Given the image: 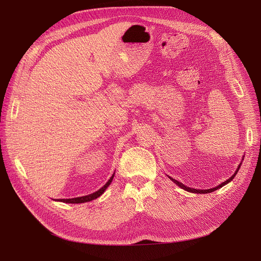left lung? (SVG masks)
<instances>
[{
  "label": "left lung",
  "instance_id": "1",
  "mask_svg": "<svg viewBox=\"0 0 261 261\" xmlns=\"http://www.w3.org/2000/svg\"><path fill=\"white\" fill-rule=\"evenodd\" d=\"M239 168H240V165L238 166V169L236 170V172L232 174L228 180H226L225 182H223V183H221L220 185L219 186H217V187H215V188H211V189H195V188H190V187H187V186H185L184 184H182L181 182H177L176 180H173L172 177H170V179L177 185V186H180L181 188H183L184 190H187V191H189V193H195V194H208V193H213V191H215V190H217L218 188H220V187H222V186H224L225 184H227L228 182H230L232 179H234L235 177V175L237 174V172H238V170H239Z\"/></svg>",
  "mask_w": 261,
  "mask_h": 261
}]
</instances>
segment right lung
I'll use <instances>...</instances> for the list:
<instances>
[{
	"mask_svg": "<svg viewBox=\"0 0 261 261\" xmlns=\"http://www.w3.org/2000/svg\"><path fill=\"white\" fill-rule=\"evenodd\" d=\"M113 177H114V174L110 177V180L106 183V185L103 186V187H101L99 190H97V191H95L94 194H91V195H88V196H85V197H79V198H73V199H58L57 201H61V202H65V203H85V202H89V201H92V200H94V199H97L98 197H100L102 194H103V191L107 189V187L111 184V182H112V180H113Z\"/></svg>",
	"mask_w": 261,
	"mask_h": 261,
	"instance_id": "right-lung-1",
	"label": "right lung"
}]
</instances>
